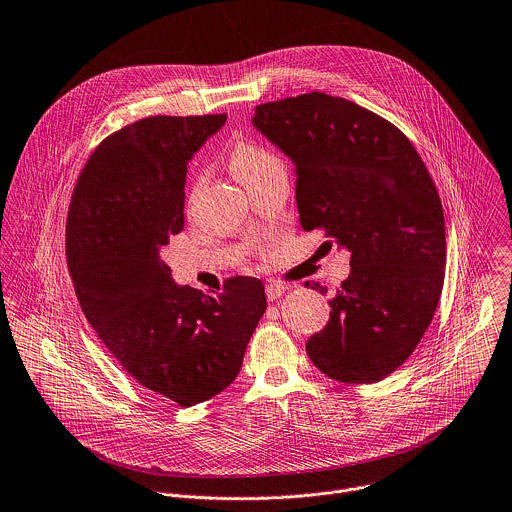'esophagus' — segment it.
Here are the masks:
<instances>
[{"label":"esophagus","instance_id":"1","mask_svg":"<svg viewBox=\"0 0 512 512\" xmlns=\"http://www.w3.org/2000/svg\"><path fill=\"white\" fill-rule=\"evenodd\" d=\"M285 291H287V287H285L283 283H277V281H271V283H267V287H265V293H267V299H269V301L279 299Z\"/></svg>","mask_w":512,"mask_h":512}]
</instances>
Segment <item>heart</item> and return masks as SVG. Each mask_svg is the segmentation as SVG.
I'll return each mask as SVG.
<instances>
[{
  "label": "heart",
  "mask_w": 512,
  "mask_h": 512,
  "mask_svg": "<svg viewBox=\"0 0 512 512\" xmlns=\"http://www.w3.org/2000/svg\"><path fill=\"white\" fill-rule=\"evenodd\" d=\"M227 163L231 173L245 185L249 187L251 183H255L259 177H263L267 171H271L273 167H279L281 161L279 157L267 149L265 145L251 141V139H241L235 141L233 147L229 149L227 155ZM205 179L197 177L193 183V191H191V201L197 199V195L203 191Z\"/></svg>",
  "instance_id": "b5f03b06"
}]
</instances>
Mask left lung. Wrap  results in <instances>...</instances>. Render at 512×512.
I'll list each match as a JSON object with an SVG mask.
<instances>
[{
	"mask_svg": "<svg viewBox=\"0 0 512 512\" xmlns=\"http://www.w3.org/2000/svg\"><path fill=\"white\" fill-rule=\"evenodd\" d=\"M253 125L295 165L303 229L351 253L309 359L341 383L389 377L421 343L445 281V215L427 165L391 121L323 91L261 103Z\"/></svg>",
	"mask_w": 512,
	"mask_h": 512,
	"instance_id": "obj_1",
	"label": "left lung"
}]
</instances>
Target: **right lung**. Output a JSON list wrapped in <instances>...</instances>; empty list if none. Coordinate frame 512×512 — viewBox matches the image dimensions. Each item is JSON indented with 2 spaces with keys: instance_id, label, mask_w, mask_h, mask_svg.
Wrapping results in <instances>:
<instances>
[{
  "instance_id": "right-lung-1",
  "label": "right lung",
  "mask_w": 512,
  "mask_h": 512,
  "mask_svg": "<svg viewBox=\"0 0 512 512\" xmlns=\"http://www.w3.org/2000/svg\"><path fill=\"white\" fill-rule=\"evenodd\" d=\"M225 119L151 115L121 127L85 161L67 211V267L85 319L139 385L179 407L235 381L267 309L255 277L203 295L177 287L159 257L183 231L187 161Z\"/></svg>"
}]
</instances>
